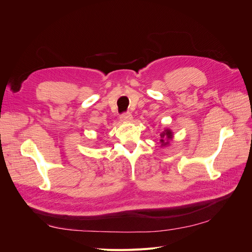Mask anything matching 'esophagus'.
I'll return each instance as SVG.
<instances>
[{"instance_id":"obj_1","label":"esophagus","mask_w":252,"mask_h":252,"mask_svg":"<svg viewBox=\"0 0 252 252\" xmlns=\"http://www.w3.org/2000/svg\"><path fill=\"white\" fill-rule=\"evenodd\" d=\"M120 119L122 122H130L132 120V116L130 112H124L123 114H121Z\"/></svg>"}]
</instances>
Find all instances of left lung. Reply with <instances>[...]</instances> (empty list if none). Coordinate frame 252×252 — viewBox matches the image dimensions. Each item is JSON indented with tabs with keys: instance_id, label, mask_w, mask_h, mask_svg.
<instances>
[{
	"instance_id": "obj_1",
	"label": "left lung",
	"mask_w": 252,
	"mask_h": 252,
	"mask_svg": "<svg viewBox=\"0 0 252 252\" xmlns=\"http://www.w3.org/2000/svg\"><path fill=\"white\" fill-rule=\"evenodd\" d=\"M159 136H161V140H159V142H161L162 146H167V145H169V141L172 139L173 133L170 129H165V130L163 132H161V134H159Z\"/></svg>"
}]
</instances>
